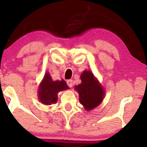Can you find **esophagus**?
<instances>
[{"mask_svg":"<svg viewBox=\"0 0 147 147\" xmlns=\"http://www.w3.org/2000/svg\"><path fill=\"white\" fill-rule=\"evenodd\" d=\"M67 86H69V88H71L72 86H73V85H74L73 80H67Z\"/></svg>","mask_w":147,"mask_h":147,"instance_id":"34e87169","label":"esophagus"}]
</instances>
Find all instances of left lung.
<instances>
[{"instance_id":"obj_1","label":"left lung","mask_w":147,"mask_h":147,"mask_svg":"<svg viewBox=\"0 0 147 147\" xmlns=\"http://www.w3.org/2000/svg\"><path fill=\"white\" fill-rule=\"evenodd\" d=\"M82 83L75 86L79 94L80 104L86 111L92 110L100 105L105 97V90L90 70H84L80 76Z\"/></svg>"}]
</instances>
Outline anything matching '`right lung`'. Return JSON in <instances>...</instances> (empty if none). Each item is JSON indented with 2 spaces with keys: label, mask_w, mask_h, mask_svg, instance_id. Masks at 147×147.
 <instances>
[{
  "label": "right lung",
  "mask_w": 147,
  "mask_h": 147,
  "mask_svg": "<svg viewBox=\"0 0 147 147\" xmlns=\"http://www.w3.org/2000/svg\"><path fill=\"white\" fill-rule=\"evenodd\" d=\"M66 82L61 80L53 81L49 72L45 76L38 88V98L44 105L55 104L58 100L57 94L59 92L69 89Z\"/></svg>",
  "instance_id": "1"
}]
</instances>
